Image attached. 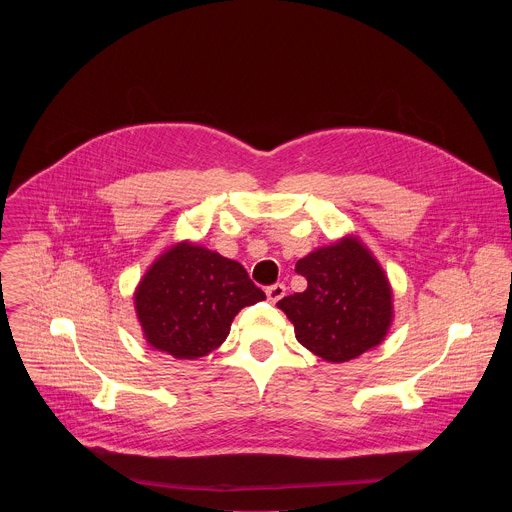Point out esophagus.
Wrapping results in <instances>:
<instances>
[{
    "instance_id": "1",
    "label": "esophagus",
    "mask_w": 512,
    "mask_h": 512,
    "mask_svg": "<svg viewBox=\"0 0 512 512\" xmlns=\"http://www.w3.org/2000/svg\"><path fill=\"white\" fill-rule=\"evenodd\" d=\"M265 294H267V300H269L271 304H275V302H279V300L285 296V285H283V283L269 285Z\"/></svg>"
}]
</instances>
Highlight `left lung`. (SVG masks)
Here are the masks:
<instances>
[{
    "label": "left lung",
    "mask_w": 512,
    "mask_h": 512,
    "mask_svg": "<svg viewBox=\"0 0 512 512\" xmlns=\"http://www.w3.org/2000/svg\"><path fill=\"white\" fill-rule=\"evenodd\" d=\"M302 294L277 302L296 338L328 362H346L379 346L393 322V289L377 257L346 235L296 263Z\"/></svg>",
    "instance_id": "obj_1"
}]
</instances>
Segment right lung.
<instances>
[{
	"label": "right lung",
	"mask_w": 512,
	"mask_h": 512,
	"mask_svg": "<svg viewBox=\"0 0 512 512\" xmlns=\"http://www.w3.org/2000/svg\"><path fill=\"white\" fill-rule=\"evenodd\" d=\"M265 300L239 261L192 241L168 247L143 273L133 306L145 342L178 360L221 346L235 316Z\"/></svg>",
	"instance_id": "1"
}]
</instances>
